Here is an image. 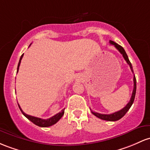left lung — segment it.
I'll list each match as a JSON object with an SVG mask.
<instances>
[{
	"instance_id": "left-lung-1",
	"label": "left lung",
	"mask_w": 150,
	"mask_h": 150,
	"mask_svg": "<svg viewBox=\"0 0 150 150\" xmlns=\"http://www.w3.org/2000/svg\"><path fill=\"white\" fill-rule=\"evenodd\" d=\"M110 43L111 45H115V47L117 49L118 51L122 55L123 57H124L125 60H126V62H127L128 65H129L130 67V69L133 73V69H132V65L130 61H129V58H128L127 55L125 50H124L122 47L121 45H118L117 43L115 42L114 41L112 40H110ZM133 81H134V88H133V91H132V97L130 98V100H129V103L127 104V105L124 108H122L121 110L117 112H115L112 113V114H110V115H105V114H100V113H98V112H93L92 111V113L96 116L97 117L100 118V119L103 120H107V121H117V120H119L120 119H121L126 114L127 112L129 110V108H131L133 102L134 100V98H135V94H136V88H137V85H136V78L135 76L134 75V78H133Z\"/></svg>"
}]
</instances>
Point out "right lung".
Listing matches in <instances>:
<instances>
[{
	"mask_svg": "<svg viewBox=\"0 0 150 150\" xmlns=\"http://www.w3.org/2000/svg\"><path fill=\"white\" fill-rule=\"evenodd\" d=\"M23 54L21 55V58H20L18 65L17 72H18L20 64H21V60H22V58H23ZM18 107H19L20 110H21V111L22 112V113L23 114V115L25 117H27L30 121L32 122L33 123H34V124L36 125H38L39 127H50V126L53 125H55V123L57 122L60 120V118H61L62 117V115H64V110H65V109H63L62 110H61V112H58L57 114L54 115V116H52V117L48 118V119H47V120H44V119H41V118L36 117H33V116H31V115L25 114V113L23 111L22 109H21L19 105H18Z\"/></svg>",
	"mask_w": 150,
	"mask_h": 150,
	"instance_id": "add662e5",
	"label": "right lung"
}]
</instances>
